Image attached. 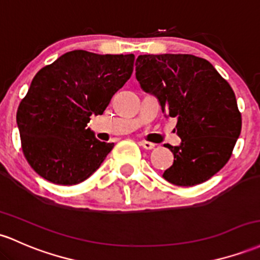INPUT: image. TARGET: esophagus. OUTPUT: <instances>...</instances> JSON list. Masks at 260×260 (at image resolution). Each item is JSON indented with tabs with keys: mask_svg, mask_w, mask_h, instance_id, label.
<instances>
[{
	"mask_svg": "<svg viewBox=\"0 0 260 260\" xmlns=\"http://www.w3.org/2000/svg\"><path fill=\"white\" fill-rule=\"evenodd\" d=\"M139 145H141L142 148H144V149H147V150H152L153 148L155 147V144L150 143V142H144V141L139 142Z\"/></svg>",
	"mask_w": 260,
	"mask_h": 260,
	"instance_id": "esophagus-1",
	"label": "esophagus"
}]
</instances>
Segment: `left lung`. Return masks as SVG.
<instances>
[{"label":"left lung","mask_w":260,"mask_h":260,"mask_svg":"<svg viewBox=\"0 0 260 260\" xmlns=\"http://www.w3.org/2000/svg\"><path fill=\"white\" fill-rule=\"evenodd\" d=\"M136 78L158 98L161 111L176 117L179 147L162 174L176 186H193L212 178L232 155L242 116L228 82L206 59L191 54L139 55Z\"/></svg>","instance_id":"8db88e82"}]
</instances>
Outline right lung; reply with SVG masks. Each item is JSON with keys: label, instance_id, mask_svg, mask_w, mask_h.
I'll use <instances>...</instances> for the list:
<instances>
[{"label": "right lung", "instance_id": "right-lung-1", "mask_svg": "<svg viewBox=\"0 0 260 260\" xmlns=\"http://www.w3.org/2000/svg\"><path fill=\"white\" fill-rule=\"evenodd\" d=\"M133 65V54L73 50L36 74L17 110L22 150L34 172L75 185L99 169L113 144L98 141L86 125L92 113H104Z\"/></svg>", "mask_w": 260, "mask_h": 260}]
</instances>
